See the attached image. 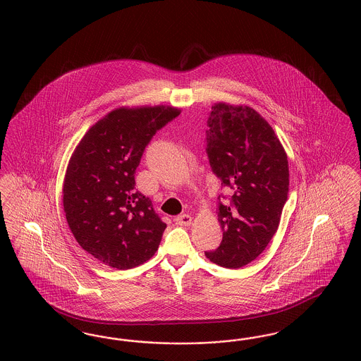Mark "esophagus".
<instances>
[{
  "mask_svg": "<svg viewBox=\"0 0 361 361\" xmlns=\"http://www.w3.org/2000/svg\"><path fill=\"white\" fill-rule=\"evenodd\" d=\"M176 222H177V224H180V226H189L190 222H192V216L188 215V214L178 215V216L176 218Z\"/></svg>",
  "mask_w": 361,
  "mask_h": 361,
  "instance_id": "esophagus-1",
  "label": "esophagus"
}]
</instances>
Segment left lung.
I'll return each instance as SVG.
<instances>
[{"instance_id": "obj_1", "label": "left lung", "mask_w": 361, "mask_h": 361, "mask_svg": "<svg viewBox=\"0 0 361 361\" xmlns=\"http://www.w3.org/2000/svg\"><path fill=\"white\" fill-rule=\"evenodd\" d=\"M206 152L212 173L231 195H219L221 245L207 258L237 269L265 250L287 202V154L274 128L249 106L215 104L207 121ZM229 197L224 204L220 197Z\"/></svg>"}]
</instances>
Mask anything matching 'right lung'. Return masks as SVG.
I'll list each match as a JSON object with an SVG mask.
<instances>
[{
    "label": "right lung",
    "mask_w": 361,
    "mask_h": 361,
    "mask_svg": "<svg viewBox=\"0 0 361 361\" xmlns=\"http://www.w3.org/2000/svg\"><path fill=\"white\" fill-rule=\"evenodd\" d=\"M172 106L119 108L89 128L70 158L63 208L74 238L108 267L130 269L154 256L166 224L135 189V171Z\"/></svg>",
    "instance_id": "obj_1"
}]
</instances>
